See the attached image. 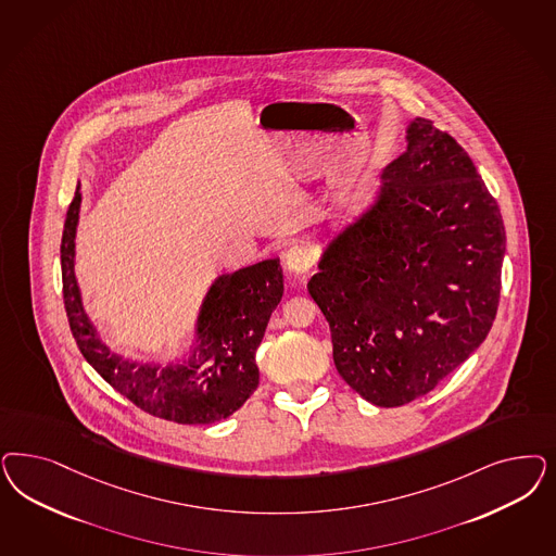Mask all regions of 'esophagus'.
<instances>
[{"mask_svg":"<svg viewBox=\"0 0 556 556\" xmlns=\"http://www.w3.org/2000/svg\"><path fill=\"white\" fill-rule=\"evenodd\" d=\"M313 264H315V257L305 245H294L285 255V266L294 276H306L313 269Z\"/></svg>","mask_w":556,"mask_h":556,"instance_id":"esophagus-1","label":"esophagus"}]
</instances>
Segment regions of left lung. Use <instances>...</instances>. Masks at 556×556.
Wrapping results in <instances>:
<instances>
[{"label":"left lung","mask_w":556,"mask_h":556,"mask_svg":"<svg viewBox=\"0 0 556 556\" xmlns=\"http://www.w3.org/2000/svg\"><path fill=\"white\" fill-rule=\"evenodd\" d=\"M377 204L329 245L308 294L340 377L378 407L430 393L495 321L505 227L472 160L428 118L382 172Z\"/></svg>","instance_id":"left-lung-1"}]
</instances>
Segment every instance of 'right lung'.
Wrapping results in <instances>:
<instances>
[{"label": "right lung", "mask_w": 556, "mask_h": 556, "mask_svg": "<svg viewBox=\"0 0 556 556\" xmlns=\"http://www.w3.org/2000/svg\"><path fill=\"white\" fill-rule=\"evenodd\" d=\"M81 194L75 192L61 239L63 301L73 338L93 370L141 412L176 424H215L237 412L257 389L255 350L285 285L278 260H266L216 280L198 321V354L188 364L157 368L112 354L81 308L73 276L75 227Z\"/></svg>", "instance_id": "add662e5"}]
</instances>
